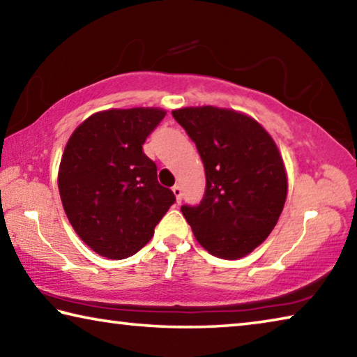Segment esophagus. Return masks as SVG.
Returning <instances> with one entry per match:
<instances>
[{"instance_id":"obj_1","label":"esophagus","mask_w":357,"mask_h":357,"mask_svg":"<svg viewBox=\"0 0 357 357\" xmlns=\"http://www.w3.org/2000/svg\"><path fill=\"white\" fill-rule=\"evenodd\" d=\"M172 190L174 193V197H176V202L181 203V198H183V189H181V185H178V184L173 185Z\"/></svg>"}]
</instances>
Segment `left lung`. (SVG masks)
<instances>
[{
    "label": "left lung",
    "mask_w": 357,
    "mask_h": 357,
    "mask_svg": "<svg viewBox=\"0 0 357 357\" xmlns=\"http://www.w3.org/2000/svg\"><path fill=\"white\" fill-rule=\"evenodd\" d=\"M200 154L206 190L181 211L211 255L238 259L269 236L287 200L288 178L273 137L258 121L213 105L173 110Z\"/></svg>",
    "instance_id": "obj_1"
}]
</instances>
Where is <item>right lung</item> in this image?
<instances>
[{"label":"right lung","instance_id":"1","mask_svg":"<svg viewBox=\"0 0 357 357\" xmlns=\"http://www.w3.org/2000/svg\"><path fill=\"white\" fill-rule=\"evenodd\" d=\"M165 114L155 107L98 112L66 144L58 170L63 208L80 239L102 257L134 255L176 202L143 153L144 140Z\"/></svg>","mask_w":357,"mask_h":357}]
</instances>
